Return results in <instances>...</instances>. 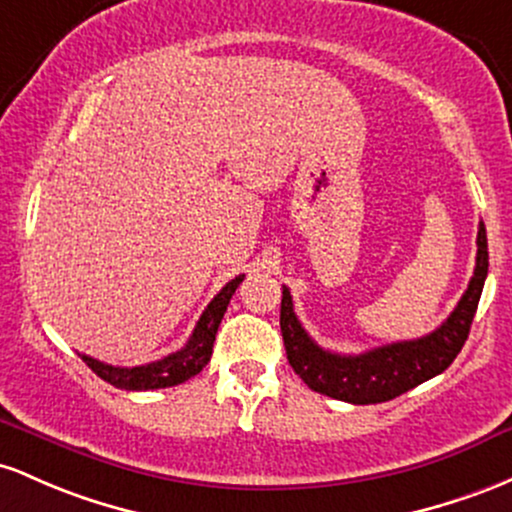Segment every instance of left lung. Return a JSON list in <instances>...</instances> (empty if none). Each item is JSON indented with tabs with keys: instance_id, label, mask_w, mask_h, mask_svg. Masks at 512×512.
I'll return each mask as SVG.
<instances>
[{
	"instance_id": "obj_1",
	"label": "left lung",
	"mask_w": 512,
	"mask_h": 512,
	"mask_svg": "<svg viewBox=\"0 0 512 512\" xmlns=\"http://www.w3.org/2000/svg\"><path fill=\"white\" fill-rule=\"evenodd\" d=\"M476 268L455 312L428 336L416 341H396L389 346L372 348L360 355H341L319 348L302 329L290 290L283 287L280 302V331L292 370L302 377L314 392L348 404H380L394 396L409 392L430 377L440 375L467 341L469 329L479 307L481 290L488 275V241L486 227L479 222L476 234Z\"/></svg>"
}]
</instances>
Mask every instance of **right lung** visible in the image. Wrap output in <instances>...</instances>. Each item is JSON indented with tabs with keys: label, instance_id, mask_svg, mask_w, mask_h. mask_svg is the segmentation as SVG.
Instances as JSON below:
<instances>
[{
	"label": "right lung",
	"instance_id": "obj_1",
	"mask_svg": "<svg viewBox=\"0 0 512 512\" xmlns=\"http://www.w3.org/2000/svg\"><path fill=\"white\" fill-rule=\"evenodd\" d=\"M241 280H244V275H237V278L229 280V283L212 297V302L205 307V312L200 314L188 343L181 350H176V353L137 367L106 365L101 363V360L89 358V355H82V360L101 377V380H106L108 384H113V387L118 389H128V392L176 387V384L191 380V377L198 375V372L210 363L215 333L220 329V321L225 317L227 304L232 300L234 290H237Z\"/></svg>",
	"mask_w": 512,
	"mask_h": 512
}]
</instances>
